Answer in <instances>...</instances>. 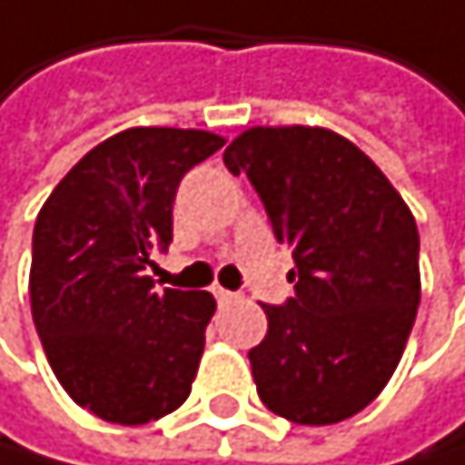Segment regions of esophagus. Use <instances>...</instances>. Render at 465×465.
Returning a JSON list of instances; mask_svg holds the SVG:
<instances>
[{
	"label": "esophagus",
	"instance_id": "obj_1",
	"mask_svg": "<svg viewBox=\"0 0 465 465\" xmlns=\"http://www.w3.org/2000/svg\"><path fill=\"white\" fill-rule=\"evenodd\" d=\"M213 295L218 298V303H221V307H224V303H232V301L238 298L235 292H230V290H221V287H215V290H213Z\"/></svg>",
	"mask_w": 465,
	"mask_h": 465
}]
</instances>
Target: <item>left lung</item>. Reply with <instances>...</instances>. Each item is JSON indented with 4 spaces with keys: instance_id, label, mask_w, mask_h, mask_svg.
Returning a JSON list of instances; mask_svg holds the SVG:
<instances>
[{
    "instance_id": "8db88e82",
    "label": "left lung",
    "mask_w": 465,
    "mask_h": 465,
    "mask_svg": "<svg viewBox=\"0 0 465 465\" xmlns=\"http://www.w3.org/2000/svg\"><path fill=\"white\" fill-rule=\"evenodd\" d=\"M292 250L295 295L250 350L258 398L301 426L358 415L392 378L420 303L415 215L378 164L323 127H252L224 150Z\"/></svg>"
}]
</instances>
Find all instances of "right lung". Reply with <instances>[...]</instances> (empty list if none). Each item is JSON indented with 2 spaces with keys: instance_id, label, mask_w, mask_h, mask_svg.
<instances>
[{
  "instance_id": "add662e5",
  "label": "right lung",
  "mask_w": 465,
  "mask_h": 465,
  "mask_svg": "<svg viewBox=\"0 0 465 465\" xmlns=\"http://www.w3.org/2000/svg\"><path fill=\"white\" fill-rule=\"evenodd\" d=\"M221 147L207 130L115 133L62 178L36 218V332L64 392L102 420L150 423L190 395L215 298L158 292L147 270L173 241L184 173Z\"/></svg>"
}]
</instances>
